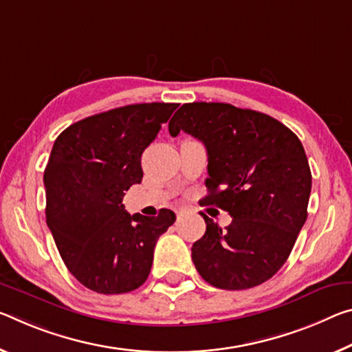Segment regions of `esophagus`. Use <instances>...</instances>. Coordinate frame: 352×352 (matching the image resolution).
<instances>
[{
    "label": "esophagus",
    "mask_w": 352,
    "mask_h": 352,
    "mask_svg": "<svg viewBox=\"0 0 352 352\" xmlns=\"http://www.w3.org/2000/svg\"><path fill=\"white\" fill-rule=\"evenodd\" d=\"M183 214H185V211H183V210H177V216H183Z\"/></svg>",
    "instance_id": "esophagus-1"
}]
</instances>
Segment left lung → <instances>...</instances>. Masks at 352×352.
<instances>
[{
	"instance_id": "left-lung-1",
	"label": "left lung",
	"mask_w": 352,
	"mask_h": 352,
	"mask_svg": "<svg viewBox=\"0 0 352 352\" xmlns=\"http://www.w3.org/2000/svg\"><path fill=\"white\" fill-rule=\"evenodd\" d=\"M204 142L208 196L230 214L222 228L205 213V235L192 244L196 270L210 285L246 289L285 263L307 219L311 172L302 144L274 117L228 103H185L169 122Z\"/></svg>"
}]
</instances>
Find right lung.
Returning <instances> with one entry per match:
<instances>
[{
    "label": "right lung",
    "instance_id": "obj_1",
    "mask_svg": "<svg viewBox=\"0 0 352 352\" xmlns=\"http://www.w3.org/2000/svg\"><path fill=\"white\" fill-rule=\"evenodd\" d=\"M177 103H139L86 117L60 133L43 172L47 226L65 266L102 294L147 280L158 238L175 213L130 214L122 199L141 183V156Z\"/></svg>",
    "mask_w": 352,
    "mask_h": 352
}]
</instances>
